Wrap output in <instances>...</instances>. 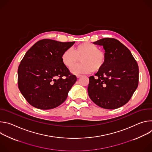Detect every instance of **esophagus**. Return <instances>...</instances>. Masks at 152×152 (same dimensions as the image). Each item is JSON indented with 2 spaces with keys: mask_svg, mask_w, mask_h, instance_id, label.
Masks as SVG:
<instances>
[{
  "mask_svg": "<svg viewBox=\"0 0 152 152\" xmlns=\"http://www.w3.org/2000/svg\"><path fill=\"white\" fill-rule=\"evenodd\" d=\"M82 76L81 75H76V77H77V78H79V77H80Z\"/></svg>",
  "mask_w": 152,
  "mask_h": 152,
  "instance_id": "esophagus-1",
  "label": "esophagus"
}]
</instances>
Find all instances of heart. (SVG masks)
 Returning a JSON list of instances; mask_svg holds the SVG:
<instances>
[{"mask_svg": "<svg viewBox=\"0 0 152 152\" xmlns=\"http://www.w3.org/2000/svg\"><path fill=\"white\" fill-rule=\"evenodd\" d=\"M80 59V64L70 68L73 74H86L93 70L97 72L104 66L106 56L104 52L91 42H83L78 45L74 52L71 49L65 50L61 55V61L65 66L71 67Z\"/></svg>", "mask_w": 152, "mask_h": 152, "instance_id": "1", "label": "heart"}]
</instances>
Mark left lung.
I'll use <instances>...</instances> for the list:
<instances>
[{"label": "left lung", "mask_w": 152, "mask_h": 152, "mask_svg": "<svg viewBox=\"0 0 152 152\" xmlns=\"http://www.w3.org/2000/svg\"><path fill=\"white\" fill-rule=\"evenodd\" d=\"M93 43L103 46L106 59L96 77H89V97L101 107L117 109L129 101L138 87V64L131 51L115 38H102Z\"/></svg>", "instance_id": "left-lung-1"}]
</instances>
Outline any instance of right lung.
Here are the masks:
<instances>
[{
	"instance_id": "right-lung-1",
	"label": "right lung",
	"mask_w": 152,
	"mask_h": 152,
	"mask_svg": "<svg viewBox=\"0 0 152 152\" xmlns=\"http://www.w3.org/2000/svg\"><path fill=\"white\" fill-rule=\"evenodd\" d=\"M75 42L43 39L27 51L18 66V86L31 105L47 110L66 100L77 77L62 64L61 55Z\"/></svg>"
}]
</instances>
